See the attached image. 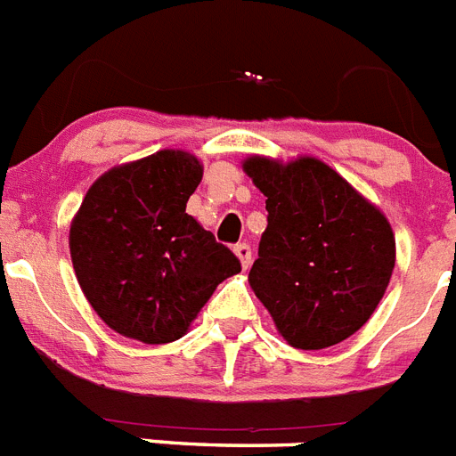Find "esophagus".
<instances>
[{
	"label": "esophagus",
	"instance_id": "34e87169",
	"mask_svg": "<svg viewBox=\"0 0 456 456\" xmlns=\"http://www.w3.org/2000/svg\"><path fill=\"white\" fill-rule=\"evenodd\" d=\"M234 252L239 255L240 264H243V269H248L252 264V248L248 246V243H239V246L234 248Z\"/></svg>",
	"mask_w": 456,
	"mask_h": 456
}]
</instances>
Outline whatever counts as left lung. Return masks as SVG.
<instances>
[{
  "instance_id": "8db88e82",
  "label": "left lung",
  "mask_w": 456,
  "mask_h": 456,
  "mask_svg": "<svg viewBox=\"0 0 456 456\" xmlns=\"http://www.w3.org/2000/svg\"><path fill=\"white\" fill-rule=\"evenodd\" d=\"M246 174L266 197V232L250 287L289 346L322 350L364 327L394 271L387 217L313 157H250Z\"/></svg>"
}]
</instances>
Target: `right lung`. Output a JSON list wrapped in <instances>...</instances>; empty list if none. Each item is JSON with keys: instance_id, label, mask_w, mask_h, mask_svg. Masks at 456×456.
<instances>
[{"instance_id": "add662e5", "label": "right lung", "mask_w": 456, "mask_h": 456, "mask_svg": "<svg viewBox=\"0 0 456 456\" xmlns=\"http://www.w3.org/2000/svg\"><path fill=\"white\" fill-rule=\"evenodd\" d=\"M181 151L110 169L87 190L69 232L80 289L113 331L171 343L187 331L222 281L240 271L185 206L201 183Z\"/></svg>"}]
</instances>
